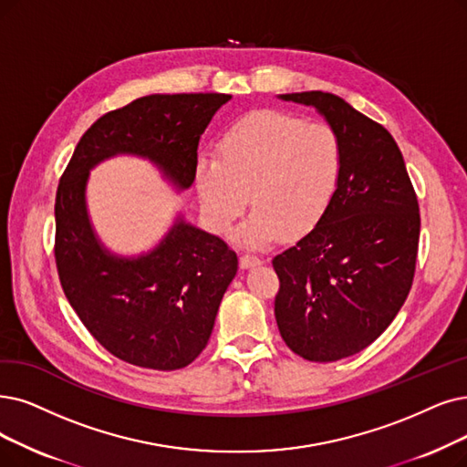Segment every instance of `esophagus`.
<instances>
[{
	"label": "esophagus",
	"mask_w": 467,
	"mask_h": 467,
	"mask_svg": "<svg viewBox=\"0 0 467 467\" xmlns=\"http://www.w3.org/2000/svg\"><path fill=\"white\" fill-rule=\"evenodd\" d=\"M239 265H241V268L258 266V265H263V258L256 256V254H241L239 256Z\"/></svg>",
	"instance_id": "1"
}]
</instances>
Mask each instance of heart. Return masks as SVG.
<instances>
[{"label":"heart","instance_id":"heart-1","mask_svg":"<svg viewBox=\"0 0 467 467\" xmlns=\"http://www.w3.org/2000/svg\"><path fill=\"white\" fill-rule=\"evenodd\" d=\"M220 157L201 155L195 185L202 213L228 232L251 199L253 213L237 239L265 247L279 235L301 237L324 220L339 193L347 153L341 134L279 110H258L232 124Z\"/></svg>","mask_w":467,"mask_h":467}]
</instances>
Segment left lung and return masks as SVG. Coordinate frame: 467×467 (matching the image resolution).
Wrapping results in <instances>:
<instances>
[{
	"mask_svg": "<svg viewBox=\"0 0 467 467\" xmlns=\"http://www.w3.org/2000/svg\"><path fill=\"white\" fill-rule=\"evenodd\" d=\"M314 107L343 138L347 164L324 220L274 256V312L285 345L335 362L374 343L414 282L420 204L400 149L376 120L326 91L279 96Z\"/></svg>",
	"mask_w": 467,
	"mask_h": 467,
	"instance_id": "1",
	"label": "left lung"
}]
</instances>
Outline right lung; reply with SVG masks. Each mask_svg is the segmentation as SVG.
<instances>
[{"label": "right lung", "mask_w": 467, "mask_h": 467, "mask_svg": "<svg viewBox=\"0 0 467 467\" xmlns=\"http://www.w3.org/2000/svg\"><path fill=\"white\" fill-rule=\"evenodd\" d=\"M228 93L145 96L93 122L55 197V265L70 306L113 357L172 371L207 347L223 293L237 272L226 241L176 220L161 245L138 258L110 254L86 211L88 172L128 153L153 161L180 190L195 180L201 134Z\"/></svg>", "instance_id": "right-lung-1"}]
</instances>
